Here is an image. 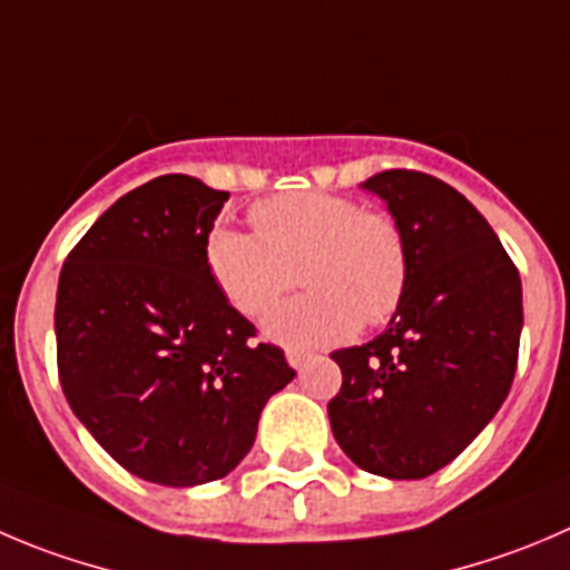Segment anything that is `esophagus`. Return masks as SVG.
I'll list each match as a JSON object with an SVG mask.
<instances>
[{"label": "esophagus", "mask_w": 570, "mask_h": 570, "mask_svg": "<svg viewBox=\"0 0 570 570\" xmlns=\"http://www.w3.org/2000/svg\"><path fill=\"white\" fill-rule=\"evenodd\" d=\"M285 357H288V363H291V366H294V370H299L302 363H305L307 357H311V352H305V350H288V352H285Z\"/></svg>", "instance_id": "1"}]
</instances>
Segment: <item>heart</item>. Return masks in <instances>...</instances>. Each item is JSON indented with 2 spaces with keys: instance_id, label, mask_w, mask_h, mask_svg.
Listing matches in <instances>:
<instances>
[{
  "instance_id": "1",
  "label": "heart",
  "mask_w": 570,
  "mask_h": 570,
  "mask_svg": "<svg viewBox=\"0 0 570 570\" xmlns=\"http://www.w3.org/2000/svg\"><path fill=\"white\" fill-rule=\"evenodd\" d=\"M254 232L218 224L204 240L209 276L243 316H263L294 288L305 294L265 322L279 344L324 346L357 324L377 327L400 311L411 282L409 232L389 209H363L350 195L307 189L257 200Z\"/></svg>"
}]
</instances>
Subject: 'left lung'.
Listing matches in <instances>:
<instances>
[{
	"label": "left lung",
	"mask_w": 570,
	"mask_h": 570,
	"mask_svg": "<svg viewBox=\"0 0 570 570\" xmlns=\"http://www.w3.org/2000/svg\"><path fill=\"white\" fill-rule=\"evenodd\" d=\"M363 187L409 232L411 282L386 333L330 355L341 366L330 425L366 473L425 479L507 400L523 327L520 274L484 215L451 184L397 167Z\"/></svg>",
	"instance_id": "obj_1"
}]
</instances>
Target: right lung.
<instances>
[{
  "label": "right lung",
  "mask_w": 570,
  "mask_h": 570,
  "mask_svg": "<svg viewBox=\"0 0 570 570\" xmlns=\"http://www.w3.org/2000/svg\"><path fill=\"white\" fill-rule=\"evenodd\" d=\"M226 198L181 173L154 178L114 200L58 279L63 397L114 462L154 484L232 473L268 397L296 375L204 263Z\"/></svg>",
  "instance_id": "1"
}]
</instances>
